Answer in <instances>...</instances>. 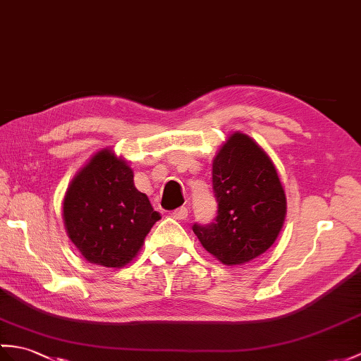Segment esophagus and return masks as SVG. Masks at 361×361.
Masks as SVG:
<instances>
[{"instance_id":"1","label":"esophagus","mask_w":361,"mask_h":361,"mask_svg":"<svg viewBox=\"0 0 361 361\" xmlns=\"http://www.w3.org/2000/svg\"><path fill=\"white\" fill-rule=\"evenodd\" d=\"M172 216L175 220H184L188 219V207H178L172 212Z\"/></svg>"}]
</instances>
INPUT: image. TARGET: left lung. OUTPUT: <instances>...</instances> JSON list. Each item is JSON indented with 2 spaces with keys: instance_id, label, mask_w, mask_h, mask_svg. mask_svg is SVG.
<instances>
[{
  "instance_id": "obj_1",
  "label": "left lung",
  "mask_w": 361,
  "mask_h": 361,
  "mask_svg": "<svg viewBox=\"0 0 361 361\" xmlns=\"http://www.w3.org/2000/svg\"><path fill=\"white\" fill-rule=\"evenodd\" d=\"M216 215L194 223L201 245L224 264H241L269 249L286 215V197L272 160L245 133H233L212 163Z\"/></svg>"
}]
</instances>
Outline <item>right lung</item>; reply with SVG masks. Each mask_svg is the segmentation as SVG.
Here are the masks:
<instances>
[{
  "instance_id": "obj_1",
  "label": "right lung",
  "mask_w": 361,
  "mask_h": 361,
  "mask_svg": "<svg viewBox=\"0 0 361 361\" xmlns=\"http://www.w3.org/2000/svg\"><path fill=\"white\" fill-rule=\"evenodd\" d=\"M63 216L69 238L87 262L121 267L137 255L160 220L137 190L133 172L111 150H102L77 173L66 192Z\"/></svg>"
}]
</instances>
